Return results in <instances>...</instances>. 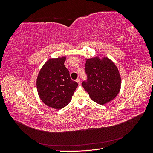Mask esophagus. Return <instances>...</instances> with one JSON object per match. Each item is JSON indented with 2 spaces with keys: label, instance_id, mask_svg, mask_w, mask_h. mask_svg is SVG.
Wrapping results in <instances>:
<instances>
[{
  "label": "esophagus",
  "instance_id": "obj_1",
  "mask_svg": "<svg viewBox=\"0 0 153 153\" xmlns=\"http://www.w3.org/2000/svg\"><path fill=\"white\" fill-rule=\"evenodd\" d=\"M76 82L78 83V84H80V78H77V79L76 80Z\"/></svg>",
  "mask_w": 153,
  "mask_h": 153
}]
</instances>
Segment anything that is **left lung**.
<instances>
[{
  "label": "left lung",
  "mask_w": 153,
  "mask_h": 153,
  "mask_svg": "<svg viewBox=\"0 0 153 153\" xmlns=\"http://www.w3.org/2000/svg\"><path fill=\"white\" fill-rule=\"evenodd\" d=\"M87 79L82 86L94 102L104 105L114 100L120 91L121 76L115 64L106 57L87 59L85 68Z\"/></svg>",
  "instance_id": "1"
}]
</instances>
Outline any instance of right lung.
Segmentation results:
<instances>
[{"mask_svg":"<svg viewBox=\"0 0 153 153\" xmlns=\"http://www.w3.org/2000/svg\"><path fill=\"white\" fill-rule=\"evenodd\" d=\"M66 57L50 59L41 69L37 78V90L41 101L48 106L61 109L68 105L78 86L71 79L64 66Z\"/></svg>","mask_w":153,"mask_h":153,"instance_id":"obj_1","label":"right lung"}]
</instances>
